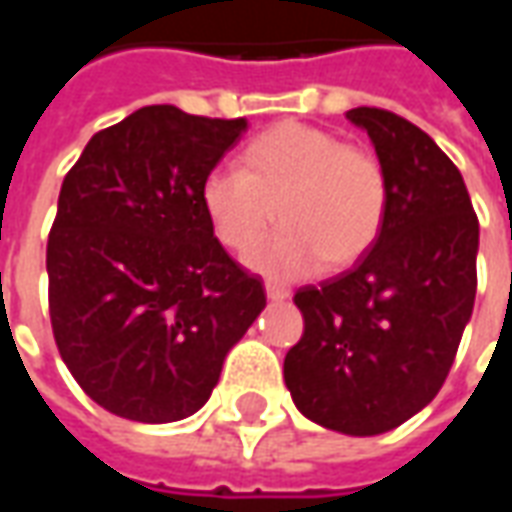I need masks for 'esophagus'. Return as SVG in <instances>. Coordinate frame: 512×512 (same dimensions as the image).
Wrapping results in <instances>:
<instances>
[{
	"label": "esophagus",
	"mask_w": 512,
	"mask_h": 512,
	"mask_svg": "<svg viewBox=\"0 0 512 512\" xmlns=\"http://www.w3.org/2000/svg\"><path fill=\"white\" fill-rule=\"evenodd\" d=\"M266 296L271 299V302H282V299H288V296H291V291H288V288H282V285H274V282H268Z\"/></svg>",
	"instance_id": "1"
}]
</instances>
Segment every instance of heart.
I'll return each instance as SVG.
<instances>
[{"instance_id":"1","label":"heart","mask_w":512,"mask_h":512,"mask_svg":"<svg viewBox=\"0 0 512 512\" xmlns=\"http://www.w3.org/2000/svg\"><path fill=\"white\" fill-rule=\"evenodd\" d=\"M213 235L235 255H252L280 216L285 230L257 252L271 277H310L324 260L343 268L377 241L388 182L377 157L330 130L282 121L241 152V169H213L202 182Z\"/></svg>"}]
</instances>
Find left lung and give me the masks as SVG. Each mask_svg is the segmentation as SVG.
I'll use <instances>...</instances> for the list:
<instances>
[{"label": "left lung", "mask_w": 512, "mask_h": 512, "mask_svg": "<svg viewBox=\"0 0 512 512\" xmlns=\"http://www.w3.org/2000/svg\"><path fill=\"white\" fill-rule=\"evenodd\" d=\"M388 182L377 241L355 266L293 296L305 332L285 355L296 410L343 435H382L441 391L477 296L480 221L457 166L380 107L346 113Z\"/></svg>", "instance_id": "left-lung-1"}]
</instances>
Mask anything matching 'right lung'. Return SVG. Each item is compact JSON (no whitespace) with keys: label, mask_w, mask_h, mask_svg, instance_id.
Here are the masks:
<instances>
[{"label":"right lung","mask_w":512,"mask_h":512,"mask_svg":"<svg viewBox=\"0 0 512 512\" xmlns=\"http://www.w3.org/2000/svg\"><path fill=\"white\" fill-rule=\"evenodd\" d=\"M244 132L246 119L141 107L96 132L63 180L46 244L52 332L71 377L113 416H194L266 307L199 199Z\"/></svg>","instance_id":"obj_1"}]
</instances>
